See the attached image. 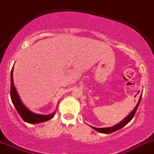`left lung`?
I'll use <instances>...</instances> for the list:
<instances>
[{
	"label": "left lung",
	"instance_id": "left-lung-1",
	"mask_svg": "<svg viewBox=\"0 0 154 154\" xmlns=\"http://www.w3.org/2000/svg\"><path fill=\"white\" fill-rule=\"evenodd\" d=\"M140 100H141V97H140V99H139L138 103H137V106L135 107V109H134L131 112V113L129 116H128L127 117H126L125 119L122 121V122H121V123H119V124L113 126V127H111V128H94V127H91V128H92L94 129V130L97 131H99V132H101V133H103V134H110V133H112V132L116 131L119 130V129H121L122 128L124 127L125 125H127L128 123L129 122H130V121L133 119L134 116V115H135V112H136V111H137V108H138L139 104H140Z\"/></svg>",
	"mask_w": 154,
	"mask_h": 154
}]
</instances>
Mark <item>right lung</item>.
<instances>
[{
	"mask_svg": "<svg viewBox=\"0 0 154 154\" xmlns=\"http://www.w3.org/2000/svg\"><path fill=\"white\" fill-rule=\"evenodd\" d=\"M11 98L12 100V103L14 106H15L16 109L18 112L19 115L20 116L23 120L26 122L30 123V124H38V123L43 122L45 121H48L49 119H52L54 116V113L48 116H44V115L35 114L32 112L31 111L26 108L24 105L21 102L20 99L19 97L18 93L16 90L15 87L14 86V81H13V68L11 70Z\"/></svg>",
	"mask_w": 154,
	"mask_h": 154,
	"instance_id": "right-lung-1",
	"label": "right lung"
}]
</instances>
